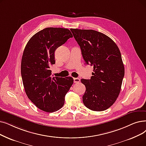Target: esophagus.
<instances>
[{
	"label": "esophagus",
	"instance_id": "1",
	"mask_svg": "<svg viewBox=\"0 0 146 146\" xmlns=\"http://www.w3.org/2000/svg\"><path fill=\"white\" fill-rule=\"evenodd\" d=\"M74 80V83H79L80 82V79L79 78H73Z\"/></svg>",
	"mask_w": 146,
	"mask_h": 146
}]
</instances>
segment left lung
<instances>
[{
    "label": "left lung",
    "instance_id": "1",
    "mask_svg": "<svg viewBox=\"0 0 146 146\" xmlns=\"http://www.w3.org/2000/svg\"><path fill=\"white\" fill-rule=\"evenodd\" d=\"M86 64L94 66L91 79H82L84 105L93 111L109 109L118 97L125 68L119 48L111 38L94 30L71 29Z\"/></svg>",
    "mask_w": 146,
    "mask_h": 146
}]
</instances>
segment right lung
Returning <instances> with one entry per match:
<instances>
[{
    "mask_svg": "<svg viewBox=\"0 0 146 146\" xmlns=\"http://www.w3.org/2000/svg\"><path fill=\"white\" fill-rule=\"evenodd\" d=\"M70 37L68 29L45 28L30 38L24 50L21 72L24 90L31 102L44 111L60 109L73 84L72 77L51 78L50 70L55 63V50Z\"/></svg>",
    "mask_w": 146,
    "mask_h": 146,
    "instance_id": "right-lung-1",
    "label": "right lung"
}]
</instances>
